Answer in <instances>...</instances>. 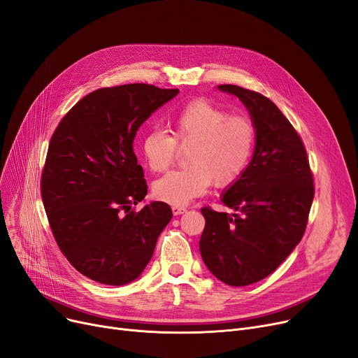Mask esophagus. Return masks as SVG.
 <instances>
[{"label": "esophagus", "mask_w": 358, "mask_h": 358, "mask_svg": "<svg viewBox=\"0 0 358 358\" xmlns=\"http://www.w3.org/2000/svg\"><path fill=\"white\" fill-rule=\"evenodd\" d=\"M185 210H187V208H184V206H173V213L174 215H181Z\"/></svg>", "instance_id": "34e87169"}]
</instances>
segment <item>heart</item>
Instances as JSON below:
<instances>
[{
    "mask_svg": "<svg viewBox=\"0 0 358 358\" xmlns=\"http://www.w3.org/2000/svg\"><path fill=\"white\" fill-rule=\"evenodd\" d=\"M173 136L164 130L148 131L142 152L153 173H164L177 159L178 146L187 148L184 169L171 171L153 184V193L174 206L187 205L205 194L212 182L228 187L245 173L256 146L255 122L229 114L210 99H194L171 120Z\"/></svg>",
    "mask_w": 358,
    "mask_h": 358,
    "instance_id": "b5f03b06",
    "label": "heart"
}]
</instances>
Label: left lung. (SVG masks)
<instances>
[{
	"instance_id": "left-lung-1",
	"label": "left lung",
	"mask_w": 358,
	"mask_h": 358,
	"mask_svg": "<svg viewBox=\"0 0 358 358\" xmlns=\"http://www.w3.org/2000/svg\"><path fill=\"white\" fill-rule=\"evenodd\" d=\"M217 89L241 99L256 126V149L245 173L224 194L236 213L201 208L200 255L208 269L231 287L271 275L297 245L315 197L313 173L300 134L262 93L234 85Z\"/></svg>"
}]
</instances>
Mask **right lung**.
I'll return each instance as SVG.
<instances>
[{"mask_svg":"<svg viewBox=\"0 0 358 358\" xmlns=\"http://www.w3.org/2000/svg\"><path fill=\"white\" fill-rule=\"evenodd\" d=\"M177 93L146 83L101 87L52 133L41 176L43 208L61 253L93 281L131 282L173 217L164 201L134 209L148 184L133 142L149 115Z\"/></svg>","mask_w":358,"mask_h":358,"instance_id":"right-lung-1","label":"right lung"}]
</instances>
